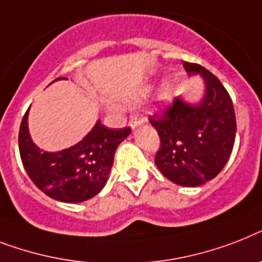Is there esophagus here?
Returning <instances> with one entry per match:
<instances>
[{
    "label": "esophagus",
    "instance_id": "obj_1",
    "mask_svg": "<svg viewBox=\"0 0 262 262\" xmlns=\"http://www.w3.org/2000/svg\"><path fill=\"white\" fill-rule=\"evenodd\" d=\"M142 125H143V120L137 118V116H133L131 120H129V127H131V129H137L139 127H142Z\"/></svg>",
    "mask_w": 262,
    "mask_h": 262
}]
</instances>
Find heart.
I'll list each match as a JSON object with an SVG mask.
<instances>
[{
	"mask_svg": "<svg viewBox=\"0 0 262 262\" xmlns=\"http://www.w3.org/2000/svg\"><path fill=\"white\" fill-rule=\"evenodd\" d=\"M152 89H154V83H146V85H143V86L141 88V91H139L138 96H139V97H146V96L151 93ZM171 93H173V86H171L170 81H167L166 79V81H164V82L161 83L160 89L157 92V105H166L167 102L171 100Z\"/></svg>",
	"mask_w": 262,
	"mask_h": 262,
	"instance_id": "obj_1",
	"label": "heart"
}]
</instances>
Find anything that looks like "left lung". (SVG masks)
Returning <instances> with one entry per match:
<instances>
[{
  "instance_id": "8db88e82",
  "label": "left lung",
  "mask_w": 262,
  "mask_h": 262,
  "mask_svg": "<svg viewBox=\"0 0 262 262\" xmlns=\"http://www.w3.org/2000/svg\"><path fill=\"white\" fill-rule=\"evenodd\" d=\"M189 77L200 75L204 91L199 101L176 97L162 116L150 119L160 134L156 165L171 183L200 187L215 179L233 151L237 121L233 101L222 82L200 64L183 63Z\"/></svg>"
}]
</instances>
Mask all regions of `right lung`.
Masks as SVG:
<instances>
[{
  "label": "right lung",
  "mask_w": 262,
  "mask_h": 262,
  "mask_svg": "<svg viewBox=\"0 0 262 262\" xmlns=\"http://www.w3.org/2000/svg\"><path fill=\"white\" fill-rule=\"evenodd\" d=\"M59 79L68 78L55 81ZM28 115L29 108L20 125L18 148L33 184L47 196L63 203L85 202L100 193L110 177L115 151L131 129H110L97 120L78 143L60 151H46L31 138Z\"/></svg>",
  "instance_id": "1"
}]
</instances>
